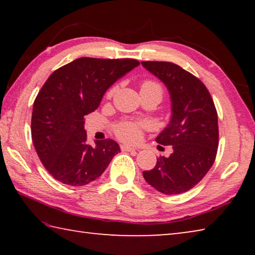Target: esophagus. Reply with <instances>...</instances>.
<instances>
[{
	"mask_svg": "<svg viewBox=\"0 0 255 255\" xmlns=\"http://www.w3.org/2000/svg\"><path fill=\"white\" fill-rule=\"evenodd\" d=\"M120 149H122L123 152H135L136 150V148L130 147V146H128V145H122L120 146Z\"/></svg>",
	"mask_w": 255,
	"mask_h": 255,
	"instance_id": "34e87169",
	"label": "esophagus"
}]
</instances>
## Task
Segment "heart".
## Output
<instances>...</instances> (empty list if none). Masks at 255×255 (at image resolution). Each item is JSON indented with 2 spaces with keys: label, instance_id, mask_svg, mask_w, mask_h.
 I'll return each instance as SVG.
<instances>
[{
  "label": "heart",
  "instance_id": "heart-1",
  "mask_svg": "<svg viewBox=\"0 0 255 255\" xmlns=\"http://www.w3.org/2000/svg\"><path fill=\"white\" fill-rule=\"evenodd\" d=\"M116 91V88H111L108 91V97H111ZM140 92L156 93L162 98L163 88L158 82L154 80H145L140 85ZM147 127L145 122H135V120H122L114 126V131L120 140L126 143H137L143 135V129Z\"/></svg>",
  "mask_w": 255,
  "mask_h": 255
}]
</instances>
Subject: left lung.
I'll return each instance as SVG.
<instances>
[{"label":"left lung","instance_id":"left-lung-1","mask_svg":"<svg viewBox=\"0 0 255 255\" xmlns=\"http://www.w3.org/2000/svg\"><path fill=\"white\" fill-rule=\"evenodd\" d=\"M141 65L169 89L172 118L156 141L173 147L169 157L159 156L154 169L143 172L144 179L165 195L187 192L204 179L217 155L219 132L214 100L197 76L176 64L141 62Z\"/></svg>","mask_w":255,"mask_h":255}]
</instances>
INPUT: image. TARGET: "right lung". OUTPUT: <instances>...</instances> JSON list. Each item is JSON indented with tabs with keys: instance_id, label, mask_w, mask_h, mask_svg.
<instances>
[{
	"instance_id": "obj_1",
	"label": "right lung",
	"mask_w": 255,
	"mask_h": 255,
	"mask_svg": "<svg viewBox=\"0 0 255 255\" xmlns=\"http://www.w3.org/2000/svg\"><path fill=\"white\" fill-rule=\"evenodd\" d=\"M139 65L131 58L81 57L51 74L33 102L31 137L42 165L64 184L85 185L120 152L115 140L88 144L84 117L100 105L119 77Z\"/></svg>"
}]
</instances>
